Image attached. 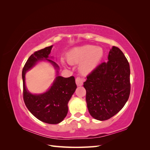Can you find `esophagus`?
Returning a JSON list of instances; mask_svg holds the SVG:
<instances>
[{"label": "esophagus", "mask_w": 150, "mask_h": 150, "mask_svg": "<svg viewBox=\"0 0 150 150\" xmlns=\"http://www.w3.org/2000/svg\"><path fill=\"white\" fill-rule=\"evenodd\" d=\"M83 82H84V79L83 78H79V77H78V78H76V83L78 86H82L83 84Z\"/></svg>", "instance_id": "obj_1"}]
</instances>
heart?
Wrapping results in <instances>:
<instances>
[{
    "instance_id": "b5f03b06",
    "label": "heart",
    "mask_w": 150,
    "mask_h": 150,
    "mask_svg": "<svg viewBox=\"0 0 150 150\" xmlns=\"http://www.w3.org/2000/svg\"><path fill=\"white\" fill-rule=\"evenodd\" d=\"M103 50L92 45L75 47L67 52L66 59L69 64L79 63V70L83 74L91 72L101 61Z\"/></svg>"
}]
</instances>
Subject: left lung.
Wrapping results in <instances>:
<instances>
[{
    "label": "left lung",
    "mask_w": 150,
    "mask_h": 150,
    "mask_svg": "<svg viewBox=\"0 0 150 150\" xmlns=\"http://www.w3.org/2000/svg\"><path fill=\"white\" fill-rule=\"evenodd\" d=\"M108 61L97 66L84 83L89 112L104 121L116 115L130 94V68L124 54L116 46L109 52Z\"/></svg>",
    "instance_id": "left-lung-1"
}]
</instances>
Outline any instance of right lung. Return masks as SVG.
<instances>
[{"mask_svg":"<svg viewBox=\"0 0 150 150\" xmlns=\"http://www.w3.org/2000/svg\"><path fill=\"white\" fill-rule=\"evenodd\" d=\"M52 46L35 51L29 57L22 69L23 98L26 107L36 118L48 124L59 123L65 118L68 112L67 104L74 94L77 86L74 76L63 78L58 76L51 87L46 93L40 94H31L25 84V75L39 61L46 59L59 69L55 62L49 59Z\"/></svg>","mask_w":150,"mask_h":150,"instance_id":"right-lung-1","label":"right lung"}]
</instances>
